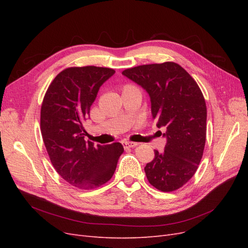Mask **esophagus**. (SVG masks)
Listing matches in <instances>:
<instances>
[{
	"label": "esophagus",
	"mask_w": 248,
	"mask_h": 248,
	"mask_svg": "<svg viewBox=\"0 0 248 248\" xmlns=\"http://www.w3.org/2000/svg\"><path fill=\"white\" fill-rule=\"evenodd\" d=\"M138 146V142H132V141H124L123 142V147L124 149H129V148H134Z\"/></svg>",
	"instance_id": "34e87169"
}]
</instances>
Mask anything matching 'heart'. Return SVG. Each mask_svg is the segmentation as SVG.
I'll list each match as a JSON object with an SVG mask.
<instances>
[{"instance_id": "b5f03b06", "label": "heart", "mask_w": 248, "mask_h": 248, "mask_svg": "<svg viewBox=\"0 0 248 248\" xmlns=\"http://www.w3.org/2000/svg\"><path fill=\"white\" fill-rule=\"evenodd\" d=\"M130 90H138V89H137V88H134L133 86L127 85V86H125V87L123 88V92H125V91H130Z\"/></svg>"}]
</instances>
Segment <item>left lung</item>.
Listing matches in <instances>:
<instances>
[{
  "label": "left lung",
  "mask_w": 248,
  "mask_h": 248,
  "mask_svg": "<svg viewBox=\"0 0 248 248\" xmlns=\"http://www.w3.org/2000/svg\"><path fill=\"white\" fill-rule=\"evenodd\" d=\"M122 74L146 90L152 117L166 128L164 151L146 164L149 183L158 190L174 191L196 174L206 142L207 108L198 84L174 62L140 65Z\"/></svg>",
  "instance_id": "1"
}]
</instances>
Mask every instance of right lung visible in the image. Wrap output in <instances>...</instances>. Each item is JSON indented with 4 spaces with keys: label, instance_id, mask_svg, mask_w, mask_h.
<instances>
[{
    "label": "right lung",
    "instance_id": "right-lung-1",
    "mask_svg": "<svg viewBox=\"0 0 248 248\" xmlns=\"http://www.w3.org/2000/svg\"><path fill=\"white\" fill-rule=\"evenodd\" d=\"M116 71L106 67H70L51 81L40 114L42 139L58 174L79 189H94L114 175L124 152L120 142L85 140L84 122L104 81Z\"/></svg>",
    "mask_w": 248,
    "mask_h": 248
}]
</instances>
